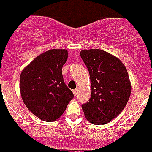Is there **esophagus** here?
Wrapping results in <instances>:
<instances>
[{"instance_id": "1", "label": "esophagus", "mask_w": 152, "mask_h": 152, "mask_svg": "<svg viewBox=\"0 0 152 152\" xmlns=\"http://www.w3.org/2000/svg\"><path fill=\"white\" fill-rule=\"evenodd\" d=\"M72 91H73V94H74L75 96H76L77 94V88H75V89L73 90Z\"/></svg>"}]
</instances>
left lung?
Returning a JSON list of instances; mask_svg holds the SVG:
<instances>
[{"mask_svg":"<svg viewBox=\"0 0 152 152\" xmlns=\"http://www.w3.org/2000/svg\"><path fill=\"white\" fill-rule=\"evenodd\" d=\"M80 54L91 80V98L82 105L85 118L94 125L108 124L124 110L130 97L126 68L119 58L101 49H83Z\"/></svg>","mask_w":152,"mask_h":152,"instance_id":"1","label":"left lung"}]
</instances>
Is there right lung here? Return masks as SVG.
Returning <instances> with one entry per match:
<instances>
[{
	"instance_id": "right-lung-1",
	"label": "right lung",
	"mask_w": 152,
	"mask_h": 152,
	"mask_svg": "<svg viewBox=\"0 0 152 152\" xmlns=\"http://www.w3.org/2000/svg\"><path fill=\"white\" fill-rule=\"evenodd\" d=\"M66 49H51L36 57L22 71L20 91L27 109L46 122L55 121L65 112L72 91L64 83L63 66Z\"/></svg>"
}]
</instances>
